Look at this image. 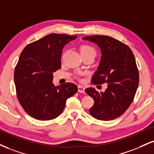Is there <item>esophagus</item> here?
<instances>
[{"label":"esophagus","instance_id":"esophagus-1","mask_svg":"<svg viewBox=\"0 0 154 154\" xmlns=\"http://www.w3.org/2000/svg\"><path fill=\"white\" fill-rule=\"evenodd\" d=\"M85 87L82 86V85H78V92H81V93H84L85 92Z\"/></svg>","mask_w":154,"mask_h":154}]
</instances>
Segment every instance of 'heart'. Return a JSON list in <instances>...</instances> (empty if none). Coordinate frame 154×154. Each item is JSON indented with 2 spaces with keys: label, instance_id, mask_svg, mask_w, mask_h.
Masks as SVG:
<instances>
[{
  "label": "heart",
  "instance_id": "heart-1",
  "mask_svg": "<svg viewBox=\"0 0 154 154\" xmlns=\"http://www.w3.org/2000/svg\"><path fill=\"white\" fill-rule=\"evenodd\" d=\"M80 51H81V54H96V51L95 49V48L92 47V46L90 45H82V47H80Z\"/></svg>",
  "mask_w": 154,
  "mask_h": 154
}]
</instances>
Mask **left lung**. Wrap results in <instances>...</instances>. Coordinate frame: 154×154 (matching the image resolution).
Listing matches in <instances>:
<instances>
[{
	"instance_id": "8db88e82",
	"label": "left lung",
	"mask_w": 154,
	"mask_h": 154,
	"mask_svg": "<svg viewBox=\"0 0 154 154\" xmlns=\"http://www.w3.org/2000/svg\"><path fill=\"white\" fill-rule=\"evenodd\" d=\"M82 38L94 42L101 50L100 62L92 83L107 84L104 92L91 88L85 90L94 100L89 112L97 120H113L126 111L136 95L139 74L135 57L128 46L112 37L95 35Z\"/></svg>"
}]
</instances>
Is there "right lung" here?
I'll list each match as a JSON object with an SVG mask.
<instances>
[{
    "mask_svg": "<svg viewBox=\"0 0 154 154\" xmlns=\"http://www.w3.org/2000/svg\"><path fill=\"white\" fill-rule=\"evenodd\" d=\"M77 36L51 34L28 44L15 67L14 82L20 104L32 118L40 120L56 118L62 113L66 100L77 92L71 82L54 86L53 73L61 68L65 44Z\"/></svg>",
    "mask_w": 154,
    "mask_h": 154,
    "instance_id": "obj_1",
    "label": "right lung"
}]
</instances>
